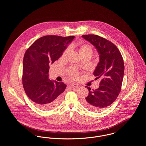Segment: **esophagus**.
Segmentation results:
<instances>
[{
    "label": "esophagus",
    "mask_w": 146,
    "mask_h": 146,
    "mask_svg": "<svg viewBox=\"0 0 146 146\" xmlns=\"http://www.w3.org/2000/svg\"><path fill=\"white\" fill-rule=\"evenodd\" d=\"M72 86L74 88H79L80 87L79 85H78V84L74 83L72 84Z\"/></svg>",
    "instance_id": "obj_1"
}]
</instances>
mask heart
Listing matches in <instances>:
<instances>
[{
	"mask_svg": "<svg viewBox=\"0 0 146 146\" xmlns=\"http://www.w3.org/2000/svg\"><path fill=\"white\" fill-rule=\"evenodd\" d=\"M89 50H92L91 47H90L89 45H88V44H84V45H83L80 47V49H79V52H80V53H81L86 52V51ZM69 51H70V48L67 49L64 51V52L63 53V56H66V55L68 54V53L69 52ZM70 74H71V76H74V77H76V76H77L76 73L75 72H74V71L71 72L70 73Z\"/></svg>",
	"mask_w": 146,
	"mask_h": 146,
	"instance_id": "obj_1",
	"label": "heart"
}]
</instances>
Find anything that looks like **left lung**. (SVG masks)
<instances>
[{"label": "left lung", "instance_id": "8db88e82", "mask_svg": "<svg viewBox=\"0 0 146 146\" xmlns=\"http://www.w3.org/2000/svg\"><path fill=\"white\" fill-rule=\"evenodd\" d=\"M82 38L97 49L100 57L93 74L101 82L98 89L89 90V95L83 101L89 110L98 112L113 104L120 92L124 73V60L120 52L112 42L96 35H84Z\"/></svg>", "mask_w": 146, "mask_h": 146}]
</instances>
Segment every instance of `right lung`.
Segmentation results:
<instances>
[{
  "label": "right lung",
  "mask_w": 146,
  "mask_h": 146,
  "mask_svg": "<svg viewBox=\"0 0 146 146\" xmlns=\"http://www.w3.org/2000/svg\"><path fill=\"white\" fill-rule=\"evenodd\" d=\"M75 36L46 35L26 51L23 61L22 84L26 95L43 110L56 108L62 101L66 85L49 79V64L62 56Z\"/></svg>",
  "instance_id": "1"
}]
</instances>
